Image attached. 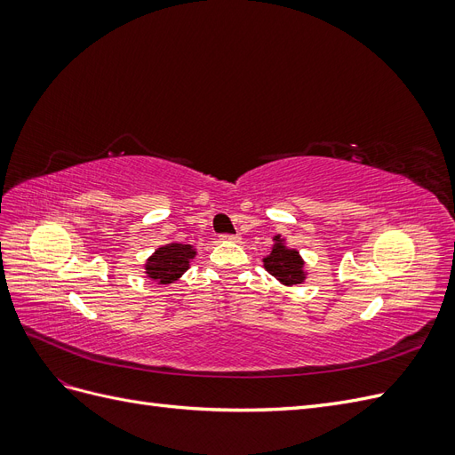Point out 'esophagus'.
Wrapping results in <instances>:
<instances>
[{
	"mask_svg": "<svg viewBox=\"0 0 455 455\" xmlns=\"http://www.w3.org/2000/svg\"><path fill=\"white\" fill-rule=\"evenodd\" d=\"M220 241H224V243H239L241 235H239V233H237V235H220Z\"/></svg>",
	"mask_w": 455,
	"mask_h": 455,
	"instance_id": "esophagus-1",
	"label": "esophagus"
}]
</instances>
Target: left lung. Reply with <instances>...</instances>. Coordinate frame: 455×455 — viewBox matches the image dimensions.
Here are the masks:
<instances>
[{
    "label": "left lung",
    "mask_w": 455,
    "mask_h": 455,
    "mask_svg": "<svg viewBox=\"0 0 455 455\" xmlns=\"http://www.w3.org/2000/svg\"><path fill=\"white\" fill-rule=\"evenodd\" d=\"M261 261H264L266 271L284 286L304 284L309 275L306 267V259L301 258L298 249H291V246H288L281 233L273 235L271 251L269 254L261 258Z\"/></svg>",
    "instance_id": "8db88e82"
}]
</instances>
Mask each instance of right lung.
Masks as SVG:
<instances>
[{
	"instance_id": "1",
	"label": "right lung",
	"mask_w": 455,
	"mask_h": 455,
	"mask_svg": "<svg viewBox=\"0 0 455 455\" xmlns=\"http://www.w3.org/2000/svg\"><path fill=\"white\" fill-rule=\"evenodd\" d=\"M196 256L197 249L194 244H184L180 241L171 239L167 244H161L144 261V273L156 284H172L182 279V275L189 269Z\"/></svg>"
}]
</instances>
